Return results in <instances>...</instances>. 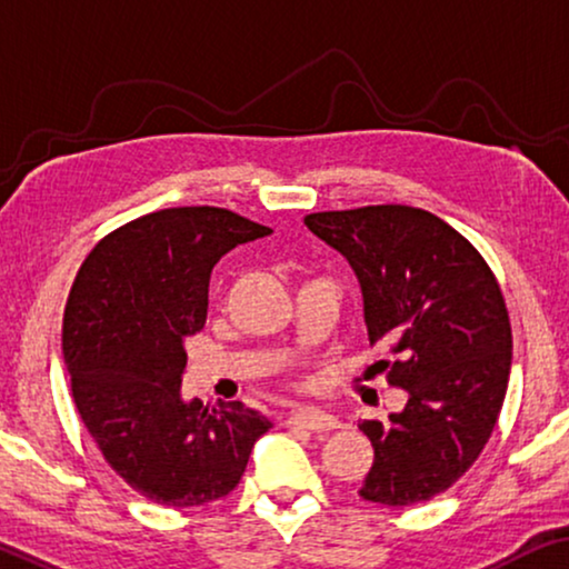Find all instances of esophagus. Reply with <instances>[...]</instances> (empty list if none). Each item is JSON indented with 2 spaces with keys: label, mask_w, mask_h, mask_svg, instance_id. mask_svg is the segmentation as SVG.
<instances>
[{
  "label": "esophagus",
  "mask_w": 569,
  "mask_h": 569,
  "mask_svg": "<svg viewBox=\"0 0 569 569\" xmlns=\"http://www.w3.org/2000/svg\"><path fill=\"white\" fill-rule=\"evenodd\" d=\"M288 426H299V428H307L311 433H330V430L340 428V420L335 418V415H327L322 410H299L293 412L291 418H288Z\"/></svg>",
  "instance_id": "obj_1"
}]
</instances>
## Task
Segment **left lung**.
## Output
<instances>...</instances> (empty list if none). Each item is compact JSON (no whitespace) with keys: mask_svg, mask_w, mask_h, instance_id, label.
Returning <instances> with one entry per match:
<instances>
[{"mask_svg":"<svg viewBox=\"0 0 569 569\" xmlns=\"http://www.w3.org/2000/svg\"><path fill=\"white\" fill-rule=\"evenodd\" d=\"M303 223L353 266L368 340L389 348L387 381L410 395L402 412L358 426L373 446L358 495L389 508L436 498L482 453L506 399L513 335L498 278L422 208L319 211Z\"/></svg>","mask_w":569,"mask_h":569,"instance_id":"obj_1","label":"left lung"}]
</instances>
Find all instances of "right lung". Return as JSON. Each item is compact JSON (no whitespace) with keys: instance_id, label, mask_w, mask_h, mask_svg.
Returning <instances> with one entry per match:
<instances>
[{"instance_id":"1","label":"right lung","mask_w":569,"mask_h":569,"mask_svg":"<svg viewBox=\"0 0 569 569\" xmlns=\"http://www.w3.org/2000/svg\"><path fill=\"white\" fill-rule=\"evenodd\" d=\"M270 231L229 208H162L102 237L71 283L61 348L77 412L110 469L159 506L227 498L273 428L242 402L180 399L213 266Z\"/></svg>"}]
</instances>
